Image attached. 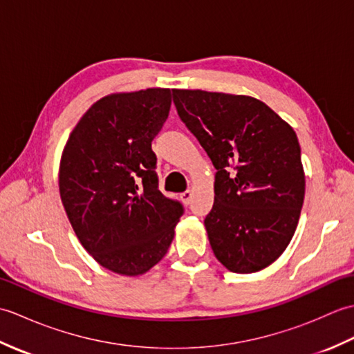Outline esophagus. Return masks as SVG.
<instances>
[{
	"label": "esophagus",
	"instance_id": "1",
	"mask_svg": "<svg viewBox=\"0 0 354 354\" xmlns=\"http://www.w3.org/2000/svg\"><path fill=\"white\" fill-rule=\"evenodd\" d=\"M192 196H193V193L190 192V190H185L184 193H181V199H183V202L185 205H189L190 202H192Z\"/></svg>",
	"mask_w": 354,
	"mask_h": 354
}]
</instances>
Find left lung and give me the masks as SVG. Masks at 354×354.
Here are the masks:
<instances>
[{"label":"left lung","mask_w":354,"mask_h":354,"mask_svg":"<svg viewBox=\"0 0 354 354\" xmlns=\"http://www.w3.org/2000/svg\"><path fill=\"white\" fill-rule=\"evenodd\" d=\"M171 91L179 118L217 170L204 221L212 250L232 272H257L283 254L303 208L297 133L252 97Z\"/></svg>","instance_id":"left-lung-1"}]
</instances>
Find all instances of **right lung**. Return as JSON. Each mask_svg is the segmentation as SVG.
<instances>
[{
	"label": "right lung",
	"instance_id": "right-lung-1",
	"mask_svg": "<svg viewBox=\"0 0 354 354\" xmlns=\"http://www.w3.org/2000/svg\"><path fill=\"white\" fill-rule=\"evenodd\" d=\"M171 104V91L112 94L80 118L64 149L59 190L80 243L103 268L140 275L169 251L184 214L158 189L152 141Z\"/></svg>",
	"mask_w": 354,
	"mask_h": 354
}]
</instances>
